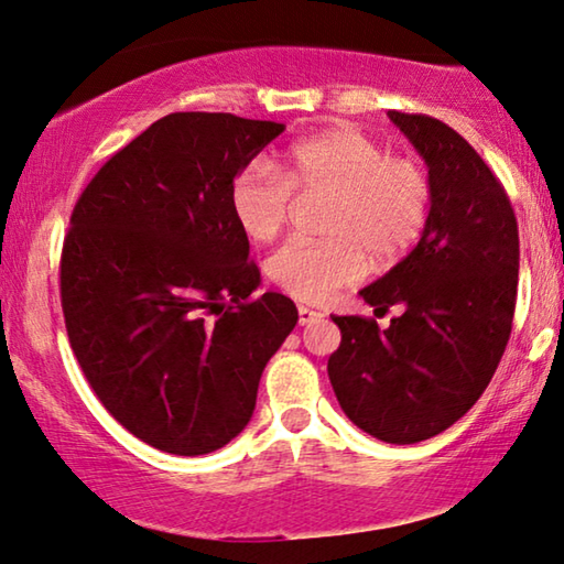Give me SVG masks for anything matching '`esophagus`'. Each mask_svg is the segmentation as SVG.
<instances>
[{
  "label": "esophagus",
  "mask_w": 564,
  "mask_h": 564,
  "mask_svg": "<svg viewBox=\"0 0 564 564\" xmlns=\"http://www.w3.org/2000/svg\"><path fill=\"white\" fill-rule=\"evenodd\" d=\"M321 318H324L321 311L308 308V306H299V324L301 326H308V324H314V321H321Z\"/></svg>",
  "instance_id": "esophagus-1"
}]
</instances>
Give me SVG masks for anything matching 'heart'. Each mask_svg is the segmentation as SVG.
Segmentation results:
<instances>
[{
	"label": "heart",
	"mask_w": 564,
	"mask_h": 564,
	"mask_svg": "<svg viewBox=\"0 0 564 564\" xmlns=\"http://www.w3.org/2000/svg\"><path fill=\"white\" fill-rule=\"evenodd\" d=\"M301 195H330L326 236L293 238L268 261V275L303 303H326L359 283L373 265L399 263L424 238L434 208V181L416 155H389L379 140L351 128L299 140L285 167L250 160L230 183V213L243 234L268 243L281 234Z\"/></svg>",
	"instance_id": "obj_1"
}]
</instances>
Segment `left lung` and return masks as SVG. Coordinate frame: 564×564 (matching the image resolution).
I'll list each match as a JSON object with an SVG mask.
<instances>
[{"mask_svg":"<svg viewBox=\"0 0 564 564\" xmlns=\"http://www.w3.org/2000/svg\"><path fill=\"white\" fill-rule=\"evenodd\" d=\"M434 181L424 238L361 299L401 316L379 328L334 316L341 344L328 359L338 404L366 434L416 444L477 404L512 334L520 234L502 183L457 130L429 115L389 110Z\"/></svg>","mask_w":564,"mask_h":564,"instance_id":"obj_1","label":"left lung"}]
</instances>
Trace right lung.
Segmentation results:
<instances>
[{"instance_id":"add662e5","label":"right lung","mask_w":564,"mask_h":564,"mask_svg":"<svg viewBox=\"0 0 564 564\" xmlns=\"http://www.w3.org/2000/svg\"><path fill=\"white\" fill-rule=\"evenodd\" d=\"M283 132L230 112H173L87 183L62 246L69 346L118 422L177 457L243 432L299 311L268 291L230 213L238 170Z\"/></svg>"}]
</instances>
